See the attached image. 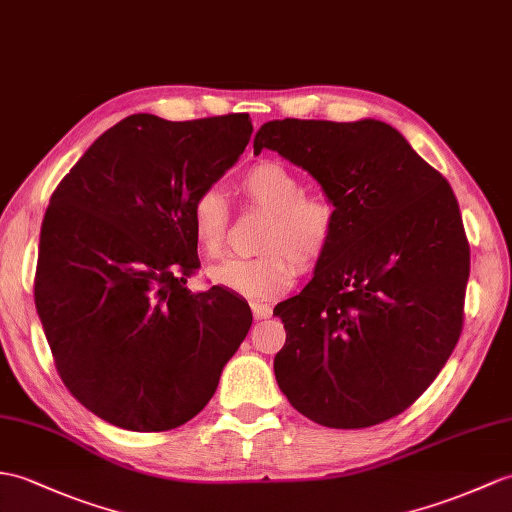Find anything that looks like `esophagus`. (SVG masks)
Here are the masks:
<instances>
[{
    "label": "esophagus",
    "mask_w": 512,
    "mask_h": 512,
    "mask_svg": "<svg viewBox=\"0 0 512 512\" xmlns=\"http://www.w3.org/2000/svg\"><path fill=\"white\" fill-rule=\"evenodd\" d=\"M251 310H253L255 320H264V318H268L272 314V307L268 303H259V301L251 303Z\"/></svg>",
    "instance_id": "obj_1"
}]
</instances>
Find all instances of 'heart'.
I'll return each instance as SVG.
<instances>
[{"mask_svg": "<svg viewBox=\"0 0 512 512\" xmlns=\"http://www.w3.org/2000/svg\"><path fill=\"white\" fill-rule=\"evenodd\" d=\"M237 189L270 211L259 257H229L207 270L211 283L248 299H270L288 292L299 266H314L336 235V207L327 196L305 194L303 181L288 165L259 161L237 178ZM189 231L207 257H218L229 229V205L222 192L202 189L189 205Z\"/></svg>", "mask_w": 512, "mask_h": 512, "instance_id": "1", "label": "heart"}]
</instances>
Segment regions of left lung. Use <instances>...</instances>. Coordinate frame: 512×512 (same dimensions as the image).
<instances>
[{
	"instance_id": "obj_1",
	"label": "left lung",
	"mask_w": 512,
	"mask_h": 512,
	"mask_svg": "<svg viewBox=\"0 0 512 512\" xmlns=\"http://www.w3.org/2000/svg\"><path fill=\"white\" fill-rule=\"evenodd\" d=\"M279 152L336 207V235L301 294L275 307L281 392L307 419L358 430L427 390L462 331L469 244L449 183L379 120H272Z\"/></svg>"
}]
</instances>
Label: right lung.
I'll return each mask as SVG.
<instances>
[{
    "label": "right lung",
    "instance_id": "obj_1",
    "mask_svg": "<svg viewBox=\"0 0 512 512\" xmlns=\"http://www.w3.org/2000/svg\"><path fill=\"white\" fill-rule=\"evenodd\" d=\"M248 113L168 122L137 113L93 141L45 211L34 303L63 384L130 432L194 419L253 314L200 266L189 205L240 159Z\"/></svg>",
    "mask_w": 512,
    "mask_h": 512
}]
</instances>
